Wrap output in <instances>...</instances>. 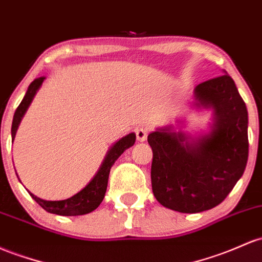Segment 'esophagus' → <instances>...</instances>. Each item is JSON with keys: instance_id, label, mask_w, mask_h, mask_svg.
I'll return each mask as SVG.
<instances>
[{"instance_id": "esophagus-1", "label": "esophagus", "mask_w": 262, "mask_h": 262, "mask_svg": "<svg viewBox=\"0 0 262 262\" xmlns=\"http://www.w3.org/2000/svg\"><path fill=\"white\" fill-rule=\"evenodd\" d=\"M137 134V140L138 142H145L146 137H148V129L146 128H137L136 129Z\"/></svg>"}]
</instances>
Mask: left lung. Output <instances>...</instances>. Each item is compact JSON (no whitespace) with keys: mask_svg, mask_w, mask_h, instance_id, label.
<instances>
[{"mask_svg":"<svg viewBox=\"0 0 262 262\" xmlns=\"http://www.w3.org/2000/svg\"><path fill=\"white\" fill-rule=\"evenodd\" d=\"M192 105L212 111L209 132L192 137L166 125L148 136L155 199L186 214L224 201L243 177L249 157L248 109L225 71L195 87Z\"/></svg>","mask_w":262,"mask_h":262,"instance_id":"left-lung-1","label":"left lung"}]
</instances>
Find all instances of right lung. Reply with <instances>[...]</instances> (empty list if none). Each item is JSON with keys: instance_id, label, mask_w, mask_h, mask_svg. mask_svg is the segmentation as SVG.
<instances>
[{"instance_id": "right-lung-1", "label": "right lung", "mask_w": 262, "mask_h": 262, "mask_svg": "<svg viewBox=\"0 0 262 262\" xmlns=\"http://www.w3.org/2000/svg\"><path fill=\"white\" fill-rule=\"evenodd\" d=\"M46 77H39L36 78L28 85L27 92H26L24 99L19 103L18 108L16 109L12 120V128H11V136H12V140H14L16 137L17 129H18L19 123H21L22 118L25 117L26 112H27L28 107L31 105L34 96L37 94L38 89L42 87L43 80ZM136 143V134L129 133L128 136L123 137L118 142L114 143L113 145L109 148V150L105 154L104 160L100 164L98 171L93 177V179L89 182L82 190L77 192L73 196L68 198L66 200H57V201H50V200H43L41 198L36 196L32 192H30L31 196L33 198L39 205L45 209L46 211L51 212V214L62 215V216H77V215H84L88 212H92L96 210L100 205L103 199H104L105 191H107L108 185V178L109 173H111V168L116 160L120 157L128 148L134 145Z\"/></svg>"}]
</instances>
